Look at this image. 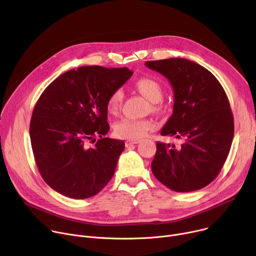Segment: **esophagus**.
Here are the masks:
<instances>
[{
	"instance_id": "1",
	"label": "esophagus",
	"mask_w": 256,
	"mask_h": 256,
	"mask_svg": "<svg viewBox=\"0 0 256 256\" xmlns=\"http://www.w3.org/2000/svg\"><path fill=\"white\" fill-rule=\"evenodd\" d=\"M139 142H140V140H128V141H126V147H130V145L138 144Z\"/></svg>"
}]
</instances>
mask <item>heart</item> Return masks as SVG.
Returning <instances> with one entry per match:
<instances>
[{
    "mask_svg": "<svg viewBox=\"0 0 256 256\" xmlns=\"http://www.w3.org/2000/svg\"><path fill=\"white\" fill-rule=\"evenodd\" d=\"M138 90L152 103H158L162 98V88L160 84L150 78H141L136 83ZM124 94L122 90L113 92L108 100L107 109L109 112H116L122 102ZM156 128V122L151 119H136L124 117L114 124L113 130L116 137L128 140H138L143 138L148 132Z\"/></svg>",
    "mask_w": 256,
    "mask_h": 256,
    "instance_id": "b5f03b06",
    "label": "heart"
}]
</instances>
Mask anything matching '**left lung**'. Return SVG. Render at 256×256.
Segmentation results:
<instances>
[{"instance_id": "8db88e82", "label": "left lung", "mask_w": 256, "mask_h": 256, "mask_svg": "<svg viewBox=\"0 0 256 256\" xmlns=\"http://www.w3.org/2000/svg\"><path fill=\"white\" fill-rule=\"evenodd\" d=\"M145 66L164 75L174 92L173 113L162 136L184 140L179 147L156 143L152 173L174 192L200 190L217 177L232 146L234 117L228 96L216 77L192 60L168 58Z\"/></svg>"}]
</instances>
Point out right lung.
<instances>
[{
  "instance_id": "obj_1",
  "label": "right lung",
  "mask_w": 256,
  "mask_h": 256,
  "mask_svg": "<svg viewBox=\"0 0 256 256\" xmlns=\"http://www.w3.org/2000/svg\"><path fill=\"white\" fill-rule=\"evenodd\" d=\"M128 68L80 66L51 82L34 108L30 137L44 181L62 196L98 194L114 175L122 140L104 138L107 100L130 78ZM100 136L94 148L88 142Z\"/></svg>"
}]
</instances>
